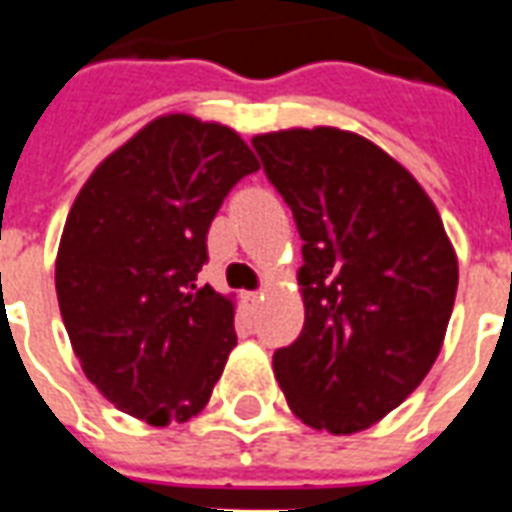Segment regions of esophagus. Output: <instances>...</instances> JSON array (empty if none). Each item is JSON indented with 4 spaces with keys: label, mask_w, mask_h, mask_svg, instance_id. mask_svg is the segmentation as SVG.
<instances>
[{
    "label": "esophagus",
    "mask_w": 512,
    "mask_h": 512,
    "mask_svg": "<svg viewBox=\"0 0 512 512\" xmlns=\"http://www.w3.org/2000/svg\"><path fill=\"white\" fill-rule=\"evenodd\" d=\"M260 299H263V290H252V293H246V301H249V304H257Z\"/></svg>",
    "instance_id": "34e87169"
}]
</instances>
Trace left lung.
<instances>
[{"instance_id":"obj_1","label":"left lung","mask_w":512,"mask_h":512,"mask_svg":"<svg viewBox=\"0 0 512 512\" xmlns=\"http://www.w3.org/2000/svg\"><path fill=\"white\" fill-rule=\"evenodd\" d=\"M252 147L304 241V329L274 354L279 386L310 428H370L422 384L450 323L458 260L439 211L351 131L290 128Z\"/></svg>"}]
</instances>
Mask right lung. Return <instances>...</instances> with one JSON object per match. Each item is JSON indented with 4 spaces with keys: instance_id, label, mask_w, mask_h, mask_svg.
I'll return each instance as SVG.
<instances>
[{
    "instance_id": "right-lung-1",
    "label": "right lung",
    "mask_w": 512,
    "mask_h": 512,
    "mask_svg": "<svg viewBox=\"0 0 512 512\" xmlns=\"http://www.w3.org/2000/svg\"><path fill=\"white\" fill-rule=\"evenodd\" d=\"M233 128L167 115L104 158L73 202L57 252V299L84 376L150 425L211 400L235 345L233 301L197 288L208 227L257 172Z\"/></svg>"
}]
</instances>
